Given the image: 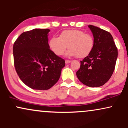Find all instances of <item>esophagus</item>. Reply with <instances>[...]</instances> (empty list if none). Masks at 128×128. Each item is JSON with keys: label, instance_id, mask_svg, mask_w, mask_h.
<instances>
[{"label": "esophagus", "instance_id": "34e87169", "mask_svg": "<svg viewBox=\"0 0 128 128\" xmlns=\"http://www.w3.org/2000/svg\"><path fill=\"white\" fill-rule=\"evenodd\" d=\"M70 62H71V61H70V60H66V61H65V62L66 63V64H68V63H70Z\"/></svg>", "mask_w": 128, "mask_h": 128}]
</instances>
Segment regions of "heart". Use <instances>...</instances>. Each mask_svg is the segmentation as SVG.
I'll return each mask as SVG.
<instances>
[{"mask_svg":"<svg viewBox=\"0 0 128 128\" xmlns=\"http://www.w3.org/2000/svg\"><path fill=\"white\" fill-rule=\"evenodd\" d=\"M94 44L92 35L80 30H65L61 32L59 37L53 36L49 42L50 48L56 55H62L68 46L70 49L66 54L67 56H76L78 58L87 56L92 52Z\"/></svg>","mask_w":128,"mask_h":128,"instance_id":"heart-1","label":"heart"}]
</instances>
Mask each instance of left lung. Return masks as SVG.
<instances>
[{"label": "left lung", "instance_id": "left-lung-1", "mask_svg": "<svg viewBox=\"0 0 128 128\" xmlns=\"http://www.w3.org/2000/svg\"><path fill=\"white\" fill-rule=\"evenodd\" d=\"M94 36L93 49L87 56L80 61L76 76L82 83L90 87L105 84L115 69L118 51L109 32L89 25Z\"/></svg>", "mask_w": 128, "mask_h": 128}]
</instances>
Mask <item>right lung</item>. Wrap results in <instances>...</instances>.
Here are the masks:
<instances>
[{"instance_id": "obj_1", "label": "right lung", "mask_w": 128, "mask_h": 128, "mask_svg": "<svg viewBox=\"0 0 128 128\" xmlns=\"http://www.w3.org/2000/svg\"><path fill=\"white\" fill-rule=\"evenodd\" d=\"M49 29L24 32L13 45L14 64L17 74L30 88L46 90L59 80L65 61L49 49Z\"/></svg>"}]
</instances>
